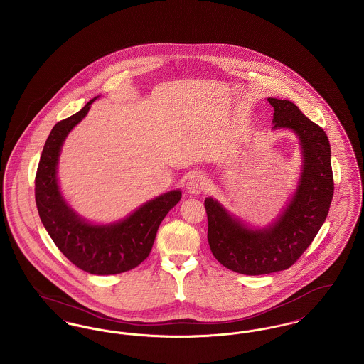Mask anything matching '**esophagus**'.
Segmentation results:
<instances>
[{
	"label": "esophagus",
	"instance_id": "obj_1",
	"mask_svg": "<svg viewBox=\"0 0 364 364\" xmlns=\"http://www.w3.org/2000/svg\"><path fill=\"white\" fill-rule=\"evenodd\" d=\"M186 188H187V193H193V195H198V193H202L205 188H206V177L203 173L200 171H195L193 173L187 183H186Z\"/></svg>",
	"mask_w": 364,
	"mask_h": 364
}]
</instances>
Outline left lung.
I'll use <instances>...</instances> for the list:
<instances>
[{
    "label": "left lung",
    "instance_id": "1",
    "mask_svg": "<svg viewBox=\"0 0 364 364\" xmlns=\"http://www.w3.org/2000/svg\"><path fill=\"white\" fill-rule=\"evenodd\" d=\"M274 107V129H291L304 155L299 188L278 220L250 230L213 198H206L208 240L215 259L243 275H265L290 268L319 232L334 193L331 151L323 129L290 100L268 97Z\"/></svg>",
    "mask_w": 364,
    "mask_h": 364
}]
</instances>
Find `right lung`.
Here are the masks:
<instances>
[{
	"label": "right lung",
	"mask_w": 364,
	"mask_h": 364,
	"mask_svg": "<svg viewBox=\"0 0 364 364\" xmlns=\"http://www.w3.org/2000/svg\"><path fill=\"white\" fill-rule=\"evenodd\" d=\"M95 100L49 133L36 174V203L45 230L75 267L93 275H115L136 268L149 257L159 224L181 193H164L109 225H92L68 208L58 186V159L68 132L82 121Z\"/></svg>",
	"instance_id": "right-lung-1"
}]
</instances>
